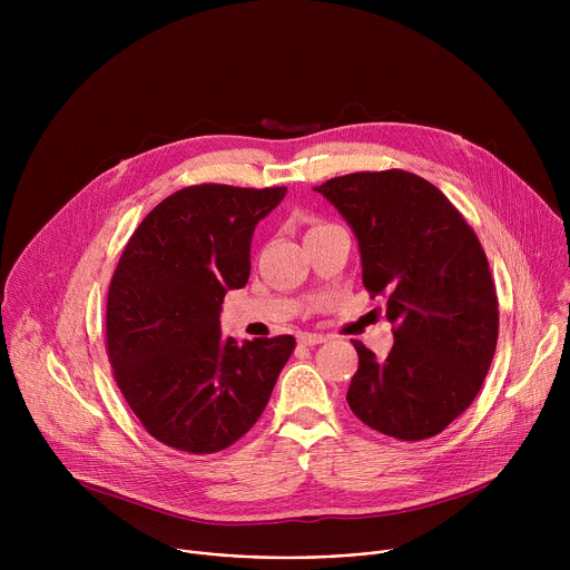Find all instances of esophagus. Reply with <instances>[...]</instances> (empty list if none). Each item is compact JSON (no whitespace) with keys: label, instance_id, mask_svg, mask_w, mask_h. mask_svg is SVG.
<instances>
[{"label":"esophagus","instance_id":"34e87169","mask_svg":"<svg viewBox=\"0 0 570 570\" xmlns=\"http://www.w3.org/2000/svg\"><path fill=\"white\" fill-rule=\"evenodd\" d=\"M297 341H299L302 345L313 347V345H320V343H327V336H322V334H299Z\"/></svg>","mask_w":570,"mask_h":570}]
</instances>
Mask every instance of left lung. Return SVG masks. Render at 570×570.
<instances>
[{
	"mask_svg": "<svg viewBox=\"0 0 570 570\" xmlns=\"http://www.w3.org/2000/svg\"><path fill=\"white\" fill-rule=\"evenodd\" d=\"M313 191L356 234L363 284L385 293L394 324L385 358L354 341L352 413L405 442L442 433L469 409L497 352L499 302L478 236L435 185L409 171L350 174Z\"/></svg>",
	"mask_w": 570,
	"mask_h": 570,
	"instance_id": "8db88e82",
	"label": "left lung"
}]
</instances>
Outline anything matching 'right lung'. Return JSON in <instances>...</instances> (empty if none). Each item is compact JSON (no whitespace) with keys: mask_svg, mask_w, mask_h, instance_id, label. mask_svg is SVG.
Listing matches in <instances>:
<instances>
[{"mask_svg":"<svg viewBox=\"0 0 570 570\" xmlns=\"http://www.w3.org/2000/svg\"><path fill=\"white\" fill-rule=\"evenodd\" d=\"M286 187L196 185L135 229L108 291L106 343L130 411L161 444L216 453L262 417L293 336H220L223 297L250 277L253 234Z\"/></svg>","mask_w":570,"mask_h":570,"instance_id":"obj_1","label":"right lung"}]
</instances>
